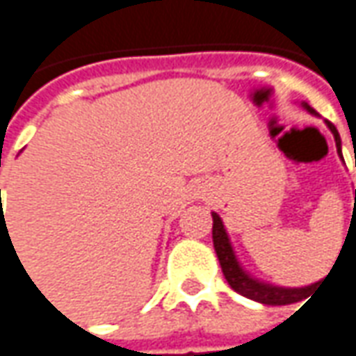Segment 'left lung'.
<instances>
[{"mask_svg":"<svg viewBox=\"0 0 356 356\" xmlns=\"http://www.w3.org/2000/svg\"><path fill=\"white\" fill-rule=\"evenodd\" d=\"M305 108L308 112H314L312 108L305 104ZM327 127L332 129L333 137H335V145H337V151L341 153V137L337 134V129L333 126L332 122H325ZM355 205H356V190H355ZM213 246H215V252H217V257H219V264L222 267V275L229 281V285L238 293V295L246 296V298H252L256 302H261V305L269 306H283V305H293V302H298L306 296H310L312 289L320 283L310 286H302V289H283V286H271L264 285L256 279H252L248 273H244V269L238 266L236 261V256L232 252V246H230L229 236L225 232V227H222V220L217 213H213Z\"/></svg>","mask_w":356,"mask_h":356,"instance_id":"obj_1","label":"left lung"}]
</instances>
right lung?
Listing matches in <instances>:
<instances>
[{
	"label": "right lung",
	"instance_id": "add662e5",
	"mask_svg": "<svg viewBox=\"0 0 356 356\" xmlns=\"http://www.w3.org/2000/svg\"><path fill=\"white\" fill-rule=\"evenodd\" d=\"M5 229H7V227H3V229H1V234H3V232H5Z\"/></svg>",
	"mask_w": 356,
	"mask_h": 356
}]
</instances>
